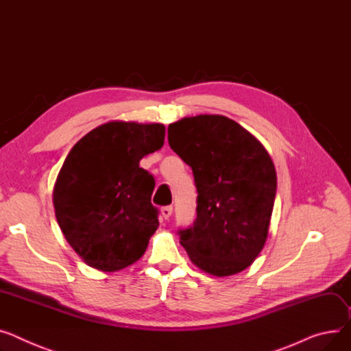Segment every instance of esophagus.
<instances>
[{
	"label": "esophagus",
	"mask_w": 351,
	"mask_h": 351,
	"mask_svg": "<svg viewBox=\"0 0 351 351\" xmlns=\"http://www.w3.org/2000/svg\"><path fill=\"white\" fill-rule=\"evenodd\" d=\"M172 212H173V207L172 206H165V207L160 208V215H162V217L165 219V220H168L172 216Z\"/></svg>",
	"instance_id": "1"
}]
</instances>
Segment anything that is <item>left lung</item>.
Returning <instances> with one entry per match:
<instances>
[{
    "label": "left lung",
    "instance_id": "obj_1",
    "mask_svg": "<svg viewBox=\"0 0 351 351\" xmlns=\"http://www.w3.org/2000/svg\"><path fill=\"white\" fill-rule=\"evenodd\" d=\"M171 148L193 171L197 217L180 230L191 261L213 276L248 268L263 251L276 192L264 145L239 123L200 114L169 124Z\"/></svg>",
    "mask_w": 351,
    "mask_h": 351
}]
</instances>
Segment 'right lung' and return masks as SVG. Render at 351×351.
<instances>
[{"label":"right lung","instance_id":"obj_1","mask_svg":"<svg viewBox=\"0 0 351 351\" xmlns=\"http://www.w3.org/2000/svg\"><path fill=\"white\" fill-rule=\"evenodd\" d=\"M165 125L108 121L70 149L58 173L53 206L69 245L91 268L115 272L144 255L156 231L154 176L139 168L162 148Z\"/></svg>","mask_w":351,"mask_h":351}]
</instances>
